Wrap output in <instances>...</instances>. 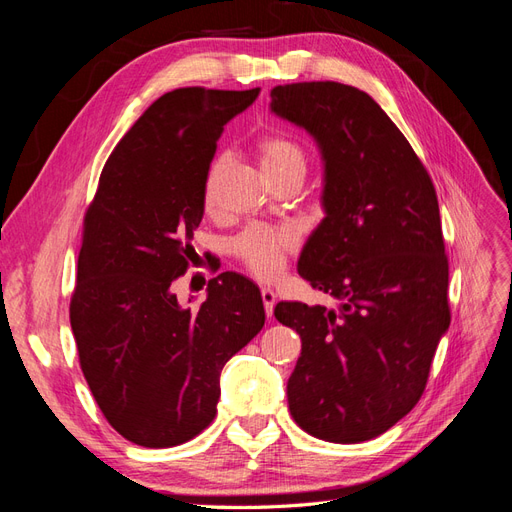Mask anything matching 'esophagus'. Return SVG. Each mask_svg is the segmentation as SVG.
<instances>
[{"mask_svg": "<svg viewBox=\"0 0 512 512\" xmlns=\"http://www.w3.org/2000/svg\"><path fill=\"white\" fill-rule=\"evenodd\" d=\"M260 297H262V303H265V312H267V316L271 318V316H273L275 301H277V294H275L271 288H262V290H260Z\"/></svg>", "mask_w": 512, "mask_h": 512, "instance_id": "1", "label": "esophagus"}]
</instances>
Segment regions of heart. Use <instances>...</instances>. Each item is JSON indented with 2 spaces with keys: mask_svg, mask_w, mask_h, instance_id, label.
<instances>
[{
  "mask_svg": "<svg viewBox=\"0 0 512 512\" xmlns=\"http://www.w3.org/2000/svg\"><path fill=\"white\" fill-rule=\"evenodd\" d=\"M260 164L267 177L280 173L290 166L305 168L303 149L288 141L284 136H267L258 145ZM297 237L288 228H267L254 226L245 230L235 243L237 256L245 262V267L260 277H273L282 269L286 254L292 250Z\"/></svg>",
  "mask_w": 512,
  "mask_h": 512,
  "instance_id": "obj_1",
  "label": "heart"
}]
</instances>
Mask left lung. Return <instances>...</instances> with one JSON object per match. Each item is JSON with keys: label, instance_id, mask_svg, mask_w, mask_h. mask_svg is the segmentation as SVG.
Here are the masks:
<instances>
[{"label": "left lung", "instance_id": "obj_1", "mask_svg": "<svg viewBox=\"0 0 512 512\" xmlns=\"http://www.w3.org/2000/svg\"><path fill=\"white\" fill-rule=\"evenodd\" d=\"M269 108L320 151L324 218L303 245L299 275L339 301L275 305V318L301 335L288 408L314 438L359 444L416 406L451 324L436 190L406 136L361 89L280 85Z\"/></svg>", "mask_w": 512, "mask_h": 512}]
</instances>
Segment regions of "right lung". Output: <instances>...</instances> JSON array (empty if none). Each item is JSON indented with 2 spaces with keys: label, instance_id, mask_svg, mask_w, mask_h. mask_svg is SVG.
<instances>
[{
  "label": "right lung",
  "instance_id": "1",
  "mask_svg": "<svg viewBox=\"0 0 512 512\" xmlns=\"http://www.w3.org/2000/svg\"><path fill=\"white\" fill-rule=\"evenodd\" d=\"M258 94L168 91L121 138L87 209L70 324L102 414L138 446L198 436L218 412L224 365L265 324L258 286L239 273L213 277L198 307L173 292L224 126Z\"/></svg>",
  "mask_w": 512,
  "mask_h": 512
}]
</instances>
